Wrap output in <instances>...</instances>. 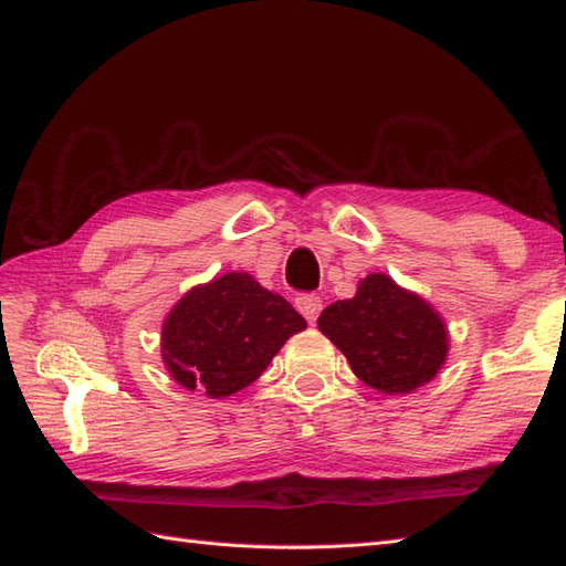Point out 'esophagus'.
Segmentation results:
<instances>
[{
  "label": "esophagus",
  "mask_w": 566,
  "mask_h": 566,
  "mask_svg": "<svg viewBox=\"0 0 566 566\" xmlns=\"http://www.w3.org/2000/svg\"><path fill=\"white\" fill-rule=\"evenodd\" d=\"M296 308L302 311V316L308 321V323H316L321 308H323V302L318 294H298L296 296Z\"/></svg>",
  "instance_id": "esophagus-1"
}]
</instances>
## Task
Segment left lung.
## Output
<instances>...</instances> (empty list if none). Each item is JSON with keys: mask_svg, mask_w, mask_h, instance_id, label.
Segmentation results:
<instances>
[{"mask_svg": "<svg viewBox=\"0 0 566 566\" xmlns=\"http://www.w3.org/2000/svg\"><path fill=\"white\" fill-rule=\"evenodd\" d=\"M318 331L381 394L423 387L448 357V328L438 311L387 274H367L353 298L323 308Z\"/></svg>", "mask_w": 566, "mask_h": 566, "instance_id": "obj_1", "label": "left lung"}]
</instances>
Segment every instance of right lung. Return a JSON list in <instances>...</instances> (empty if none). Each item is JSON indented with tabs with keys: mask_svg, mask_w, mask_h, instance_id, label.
<instances>
[{
	"mask_svg": "<svg viewBox=\"0 0 566 566\" xmlns=\"http://www.w3.org/2000/svg\"><path fill=\"white\" fill-rule=\"evenodd\" d=\"M306 321L248 272L189 290L163 323V363L177 384L223 399L255 381Z\"/></svg>",
	"mask_w": 566,
	"mask_h": 566,
	"instance_id": "1",
	"label": "right lung"
}]
</instances>
